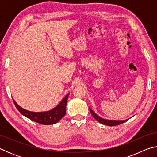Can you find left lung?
I'll use <instances>...</instances> for the list:
<instances>
[{"label": "left lung", "mask_w": 157, "mask_h": 157, "mask_svg": "<svg viewBox=\"0 0 157 157\" xmlns=\"http://www.w3.org/2000/svg\"><path fill=\"white\" fill-rule=\"evenodd\" d=\"M90 112L92 114V116L97 121L99 122L100 123L105 124V125L107 126H115V125H118V124H121L122 123L126 122L127 120L124 121H114V120H107V119H104L101 117L98 116L96 113H95L94 111L91 109V108H89Z\"/></svg>", "instance_id": "left-lung-1"}]
</instances>
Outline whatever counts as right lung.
Instances as JSON below:
<instances>
[{
	"mask_svg": "<svg viewBox=\"0 0 157 157\" xmlns=\"http://www.w3.org/2000/svg\"><path fill=\"white\" fill-rule=\"evenodd\" d=\"M68 95L69 94L63 98V99L61 101L57 107L53 108L51 110L44 111V112H33V111L25 110L21 107L19 105H18L14 100H13V101H14L16 107L22 115L37 123L49 125V124L57 123L65 116L66 107L67 104Z\"/></svg>",
	"mask_w": 157,
	"mask_h": 157,
	"instance_id": "obj_1",
	"label": "right lung"
}]
</instances>
